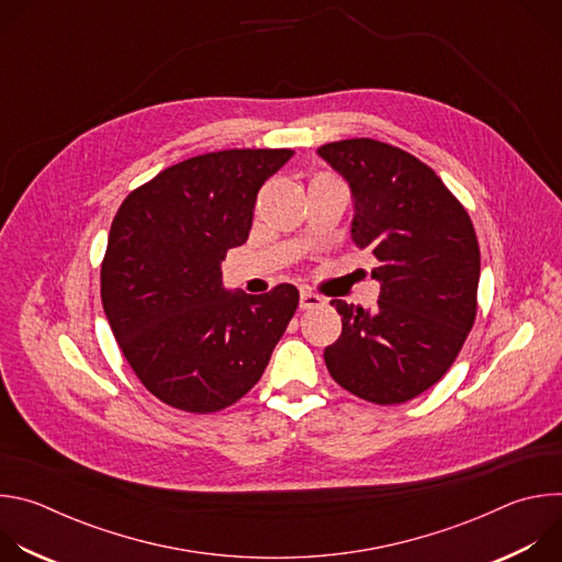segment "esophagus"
<instances>
[{"label": "esophagus", "instance_id": "esophagus-1", "mask_svg": "<svg viewBox=\"0 0 562 562\" xmlns=\"http://www.w3.org/2000/svg\"><path fill=\"white\" fill-rule=\"evenodd\" d=\"M319 304H323V297H319L317 293L306 291V289L300 291V308H313V306H319Z\"/></svg>", "mask_w": 562, "mask_h": 562}]
</instances>
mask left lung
Masks as SVG:
<instances>
[{"label":"left lung","instance_id":"1","mask_svg":"<svg viewBox=\"0 0 562 562\" xmlns=\"http://www.w3.org/2000/svg\"><path fill=\"white\" fill-rule=\"evenodd\" d=\"M317 153L349 182L351 237L378 260L375 311L331 300L340 338L325 349L331 378L373 405H400L436 384L477 311L480 249L469 213L431 167L371 137Z\"/></svg>","mask_w":562,"mask_h":562}]
</instances>
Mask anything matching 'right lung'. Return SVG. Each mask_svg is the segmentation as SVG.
<instances>
[{"instance_id": "add662e5", "label": "right lung", "mask_w": 562, "mask_h": 562, "mask_svg": "<svg viewBox=\"0 0 562 562\" xmlns=\"http://www.w3.org/2000/svg\"><path fill=\"white\" fill-rule=\"evenodd\" d=\"M291 148L204 153L157 173L117 209L102 260L113 336L165 405L215 414L247 395L297 308L293 284L228 293L220 262L247 243L262 184Z\"/></svg>"}]
</instances>
